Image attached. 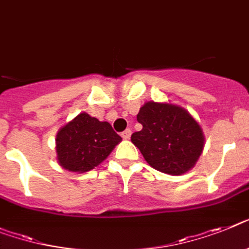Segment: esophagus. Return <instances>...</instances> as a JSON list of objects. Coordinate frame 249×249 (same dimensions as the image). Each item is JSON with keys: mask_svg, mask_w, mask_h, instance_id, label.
<instances>
[{"mask_svg": "<svg viewBox=\"0 0 249 249\" xmlns=\"http://www.w3.org/2000/svg\"><path fill=\"white\" fill-rule=\"evenodd\" d=\"M131 135V130L130 129H126V130H124L123 133H121V137L124 138V139H129Z\"/></svg>", "mask_w": 249, "mask_h": 249, "instance_id": "34e87169", "label": "esophagus"}]
</instances>
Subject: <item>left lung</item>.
Segmentation results:
<instances>
[{
    "instance_id": "8db88e82",
    "label": "left lung",
    "mask_w": 249,
    "mask_h": 249,
    "mask_svg": "<svg viewBox=\"0 0 249 249\" xmlns=\"http://www.w3.org/2000/svg\"><path fill=\"white\" fill-rule=\"evenodd\" d=\"M142 130L131 134L150 166L168 175H182L195 166L204 148L200 125L182 107L147 102L137 115Z\"/></svg>"
}]
</instances>
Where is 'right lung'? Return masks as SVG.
Instances as JSON below:
<instances>
[{
	"label": "right lung",
	"instance_id": "add662e5",
	"mask_svg": "<svg viewBox=\"0 0 249 249\" xmlns=\"http://www.w3.org/2000/svg\"><path fill=\"white\" fill-rule=\"evenodd\" d=\"M120 141L107 121L82 112L58 131V162L72 172H87L106 160Z\"/></svg>",
	"mask_w": 249,
	"mask_h": 249
}]
</instances>
